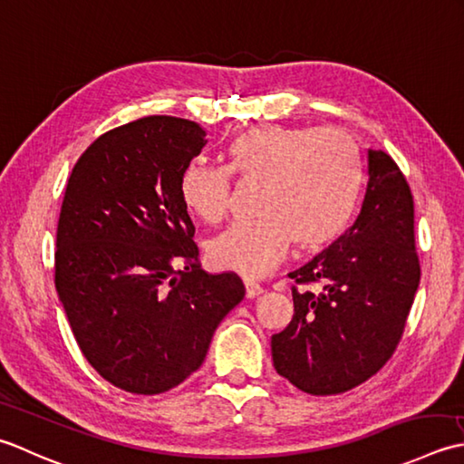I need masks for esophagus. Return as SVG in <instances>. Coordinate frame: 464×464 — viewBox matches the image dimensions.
<instances>
[{"mask_svg":"<svg viewBox=\"0 0 464 464\" xmlns=\"http://www.w3.org/2000/svg\"><path fill=\"white\" fill-rule=\"evenodd\" d=\"M244 286H246V298H256L262 292V286L258 285V282L248 280V278L244 280Z\"/></svg>","mask_w":464,"mask_h":464,"instance_id":"obj_1","label":"esophagus"}]
</instances>
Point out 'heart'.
Instances as JSON below:
<instances>
[{
    "instance_id": "b5f03b06",
    "label": "heart",
    "mask_w": 464,
    "mask_h": 464,
    "mask_svg": "<svg viewBox=\"0 0 464 464\" xmlns=\"http://www.w3.org/2000/svg\"><path fill=\"white\" fill-rule=\"evenodd\" d=\"M230 169L262 184L258 220L238 222L210 242L212 266L260 278L298 250L334 242L351 224L362 188V158L343 128L266 124L228 146ZM179 196L198 220L218 224L230 208V172L196 160L179 178Z\"/></svg>"
}]
</instances>
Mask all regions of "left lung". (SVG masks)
I'll return each mask as SVG.
<instances>
[{
    "label": "left lung",
    "mask_w": 464,
    "mask_h": 464,
    "mask_svg": "<svg viewBox=\"0 0 464 464\" xmlns=\"http://www.w3.org/2000/svg\"><path fill=\"white\" fill-rule=\"evenodd\" d=\"M366 158L361 214L326 252L288 274L295 314L272 336L276 372L314 396L353 391L391 361L420 280L409 182L382 150ZM314 284V293L297 290Z\"/></svg>",
    "instance_id": "left-lung-1"
}]
</instances>
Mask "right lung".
I'll return each instance as SVG.
<instances>
[{"label": "right lung", "instance_id": "obj_1", "mask_svg": "<svg viewBox=\"0 0 464 464\" xmlns=\"http://www.w3.org/2000/svg\"><path fill=\"white\" fill-rule=\"evenodd\" d=\"M190 120L148 116L93 140L65 186L55 288L82 354L118 389L162 394L202 366L244 298L208 274L179 178L206 146Z\"/></svg>", "mask_w": 464, "mask_h": 464}]
</instances>
